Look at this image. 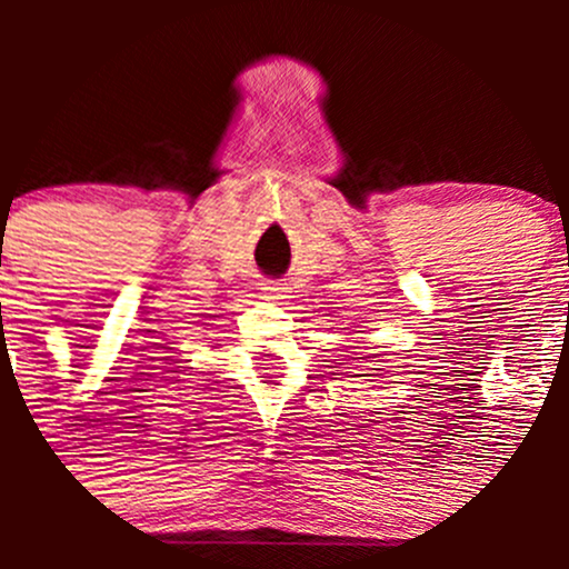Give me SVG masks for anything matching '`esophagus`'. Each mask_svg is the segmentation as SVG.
I'll use <instances>...</instances> for the list:
<instances>
[{
    "instance_id": "obj_1",
    "label": "esophagus",
    "mask_w": 569,
    "mask_h": 569,
    "mask_svg": "<svg viewBox=\"0 0 569 569\" xmlns=\"http://www.w3.org/2000/svg\"><path fill=\"white\" fill-rule=\"evenodd\" d=\"M261 297L267 302H278V300H283V297H286V289L280 283H263L261 286Z\"/></svg>"
}]
</instances>
